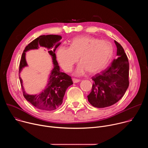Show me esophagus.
Segmentation results:
<instances>
[{
    "mask_svg": "<svg viewBox=\"0 0 148 148\" xmlns=\"http://www.w3.org/2000/svg\"><path fill=\"white\" fill-rule=\"evenodd\" d=\"M73 81L74 83H77V82H79L80 80L78 79H76V78H73Z\"/></svg>",
    "mask_w": 148,
    "mask_h": 148,
    "instance_id": "34e87169",
    "label": "esophagus"
}]
</instances>
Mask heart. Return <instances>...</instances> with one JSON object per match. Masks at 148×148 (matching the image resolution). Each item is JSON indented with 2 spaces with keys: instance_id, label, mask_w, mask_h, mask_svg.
<instances>
[{
  "instance_id": "heart-1",
  "label": "heart",
  "mask_w": 148,
  "mask_h": 148,
  "mask_svg": "<svg viewBox=\"0 0 148 148\" xmlns=\"http://www.w3.org/2000/svg\"><path fill=\"white\" fill-rule=\"evenodd\" d=\"M113 54V47L110 41L90 36H80L73 39L70 47H60L57 52L58 60L67 72L78 65L74 74L81 75L87 71L96 73L107 66Z\"/></svg>"
}]
</instances>
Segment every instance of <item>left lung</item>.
Returning a JSON list of instances; mask_svg holds the SVG:
<instances>
[{
  "label": "left lung",
  "mask_w": 148,
  "mask_h": 148,
  "mask_svg": "<svg viewBox=\"0 0 148 148\" xmlns=\"http://www.w3.org/2000/svg\"><path fill=\"white\" fill-rule=\"evenodd\" d=\"M116 56L111 65L92 77L94 81L91 92L87 96L94 107L105 108L116 103L129 87V61L123 47L114 41Z\"/></svg>",
  "instance_id": "8db88e82"
}]
</instances>
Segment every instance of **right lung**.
I'll use <instances>...</instances> for the list:
<instances>
[{"mask_svg":"<svg viewBox=\"0 0 148 148\" xmlns=\"http://www.w3.org/2000/svg\"><path fill=\"white\" fill-rule=\"evenodd\" d=\"M61 38V36L59 35L49 34L39 36L26 47L20 61L19 74L23 68L27 66L26 60V51L38 49L40 46L50 50L48 52L52 57L54 68L50 73L47 86L43 91L35 95L27 94L24 90L22 79L19 76L24 97L34 107L41 110L53 111L58 108L62 103L66 91L73 84L70 76L60 71V67L56 60L55 51L61 44L60 41ZM54 47L55 49L51 51Z\"/></svg>","mask_w":148,"mask_h":148,"instance_id":"right-lung-1","label":"right lung"}]
</instances>
